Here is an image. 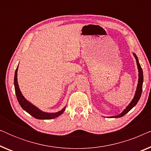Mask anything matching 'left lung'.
Wrapping results in <instances>:
<instances>
[{"mask_svg": "<svg viewBox=\"0 0 151 151\" xmlns=\"http://www.w3.org/2000/svg\"><path fill=\"white\" fill-rule=\"evenodd\" d=\"M134 56L135 58L136 62H137V68H138V71H139V79H138V84H137V90H136L135 95L134 96V98L131 103L128 105V106L123 111V112L118 115H116V116H113L112 117H115V118H117V117H121L124 116V115L127 114V113L129 112L130 110H131L133 108L134 106L137 104V103L139 101L140 97H141L142 92V85H143V80H144V77H143V71H142V69L140 66V64L139 63V60H138V58L135 53H134Z\"/></svg>", "mask_w": 151, "mask_h": 151, "instance_id": "obj_1", "label": "left lung"}]
</instances>
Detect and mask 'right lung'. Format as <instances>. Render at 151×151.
Here are the masks:
<instances>
[{
  "label": "right lung",
  "mask_w": 151,
  "mask_h": 151,
  "mask_svg": "<svg viewBox=\"0 0 151 151\" xmlns=\"http://www.w3.org/2000/svg\"><path fill=\"white\" fill-rule=\"evenodd\" d=\"M17 71L18 67L16 68L15 71V76H14V87H15V92L16 95V98L19 102L20 106L24 109L26 112H27L29 114H30L35 118L38 119H51L55 117H58L64 111H65L66 107L62 109L61 111H58L57 113H45L43 111H40L37 107L34 106L32 104H31L29 102H28L24 96H22L21 92H20L19 86H18V80H17Z\"/></svg>",
  "instance_id": "1"
}]
</instances>
